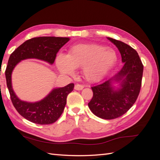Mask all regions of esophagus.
Returning <instances> with one entry per match:
<instances>
[{"instance_id":"obj_1","label":"esophagus","mask_w":160,"mask_h":160,"mask_svg":"<svg viewBox=\"0 0 160 160\" xmlns=\"http://www.w3.org/2000/svg\"><path fill=\"white\" fill-rule=\"evenodd\" d=\"M84 88V86L83 85H79V84H76L75 85V90H78V91H80V90H82Z\"/></svg>"}]
</instances>
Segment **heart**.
<instances>
[{
  "label": "heart",
  "instance_id": "heart-1",
  "mask_svg": "<svg viewBox=\"0 0 160 160\" xmlns=\"http://www.w3.org/2000/svg\"><path fill=\"white\" fill-rule=\"evenodd\" d=\"M117 61V55L110 48L98 44H78L71 47L67 55L58 53L55 63L61 74L72 76L81 67L85 78L90 81L101 79Z\"/></svg>",
  "mask_w": 160,
  "mask_h": 160
}]
</instances>
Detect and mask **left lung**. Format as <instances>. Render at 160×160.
<instances>
[{
  "label": "left lung",
  "instance_id": "1",
  "mask_svg": "<svg viewBox=\"0 0 160 160\" xmlns=\"http://www.w3.org/2000/svg\"><path fill=\"white\" fill-rule=\"evenodd\" d=\"M108 38L117 47L123 66L113 77L91 87L93 95L88 106L98 118L113 119L125 114L135 103L141 89L143 65L132 47L114 38ZM115 83H119L120 88H116Z\"/></svg>",
  "mask_w": 160,
  "mask_h": 160
}]
</instances>
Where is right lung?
Instances as JSON below:
<instances>
[{
    "label": "right lung",
    "instance_id": "right-lung-1",
    "mask_svg": "<svg viewBox=\"0 0 160 160\" xmlns=\"http://www.w3.org/2000/svg\"><path fill=\"white\" fill-rule=\"evenodd\" d=\"M69 40V37L32 38L24 42L9 57L5 76L12 103L19 114L32 123L47 125L55 122L62 113L67 95L73 90L74 84L70 83L63 88L53 89L41 101L27 102L21 100L14 92L11 81L12 72L19 62L27 59H39L53 64L58 51Z\"/></svg>",
    "mask_w": 160,
    "mask_h": 160
}]
</instances>
